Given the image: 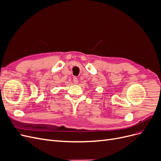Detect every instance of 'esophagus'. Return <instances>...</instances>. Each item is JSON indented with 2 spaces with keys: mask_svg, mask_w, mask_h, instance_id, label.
<instances>
[{
  "mask_svg": "<svg viewBox=\"0 0 161 161\" xmlns=\"http://www.w3.org/2000/svg\"><path fill=\"white\" fill-rule=\"evenodd\" d=\"M73 82H74L75 84H77L78 82H79V80H78V79H77L76 77L73 78Z\"/></svg>",
  "mask_w": 161,
  "mask_h": 161,
  "instance_id": "obj_1",
  "label": "esophagus"
}]
</instances>
